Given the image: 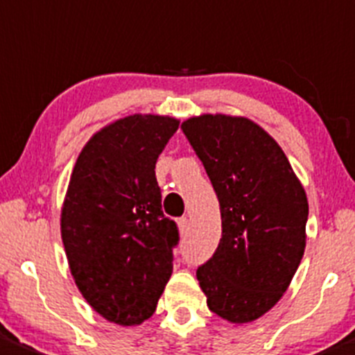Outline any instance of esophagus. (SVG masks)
I'll return each instance as SVG.
<instances>
[{"label":"esophagus","mask_w":355,"mask_h":355,"mask_svg":"<svg viewBox=\"0 0 355 355\" xmlns=\"http://www.w3.org/2000/svg\"><path fill=\"white\" fill-rule=\"evenodd\" d=\"M177 226H178V231H180L182 234H185V233H187V230H189V220L185 217L178 218Z\"/></svg>","instance_id":"obj_1"}]
</instances>
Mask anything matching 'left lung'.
<instances>
[{
	"mask_svg": "<svg viewBox=\"0 0 355 355\" xmlns=\"http://www.w3.org/2000/svg\"><path fill=\"white\" fill-rule=\"evenodd\" d=\"M217 193L223 238L196 277L211 312L259 319L291 286L306 245L308 200L280 145L247 117L203 114L182 122Z\"/></svg>",
	"mask_w": 355,
	"mask_h": 355,
	"instance_id": "1",
	"label": "left lung"
}]
</instances>
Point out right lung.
<instances>
[{
	"mask_svg": "<svg viewBox=\"0 0 355 355\" xmlns=\"http://www.w3.org/2000/svg\"><path fill=\"white\" fill-rule=\"evenodd\" d=\"M177 117L132 114L96 131L78 154L61 208V238L78 291L103 319L140 326L157 308L178 241L161 210L155 161Z\"/></svg>",
	"mask_w": 355,
	"mask_h": 355,
	"instance_id": "add662e5",
	"label": "right lung"
}]
</instances>
